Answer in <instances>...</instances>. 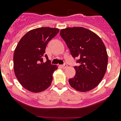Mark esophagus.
Listing matches in <instances>:
<instances>
[{"mask_svg":"<svg viewBox=\"0 0 121 121\" xmlns=\"http://www.w3.org/2000/svg\"><path fill=\"white\" fill-rule=\"evenodd\" d=\"M60 67H61L62 68H64V69H65V68H66L67 67V65L66 64H64V65H60Z\"/></svg>","mask_w":121,"mask_h":121,"instance_id":"obj_1","label":"esophagus"}]
</instances>
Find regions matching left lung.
Segmentation results:
<instances>
[{
  "label": "left lung",
  "mask_w": 121,
  "mask_h": 121,
  "mask_svg": "<svg viewBox=\"0 0 121 121\" xmlns=\"http://www.w3.org/2000/svg\"><path fill=\"white\" fill-rule=\"evenodd\" d=\"M73 58H79L75 66L76 74L68 80L73 88L81 92L96 87L106 72L108 55L100 37L83 27L66 28L60 32Z\"/></svg>",
  "instance_id": "1"
}]
</instances>
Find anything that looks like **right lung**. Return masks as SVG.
I'll use <instances>...</instances> for the list:
<instances>
[{"label":"right lung","instance_id":"add662e5","mask_svg":"<svg viewBox=\"0 0 121 121\" xmlns=\"http://www.w3.org/2000/svg\"><path fill=\"white\" fill-rule=\"evenodd\" d=\"M59 30L41 27L26 33L14 50V71L19 83L33 93L45 90L51 85L53 74L57 66L51 64L45 54L47 45L56 36ZM43 57L47 61H43Z\"/></svg>","mask_w":121,"mask_h":121}]
</instances>
